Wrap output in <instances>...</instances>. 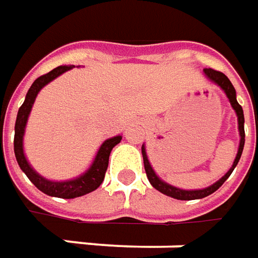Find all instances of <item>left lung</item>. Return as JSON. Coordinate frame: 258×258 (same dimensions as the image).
<instances>
[{
	"mask_svg": "<svg viewBox=\"0 0 258 258\" xmlns=\"http://www.w3.org/2000/svg\"><path fill=\"white\" fill-rule=\"evenodd\" d=\"M204 75L205 77L213 82L215 85L218 86L221 90H223L225 96L228 97L230 100V104L235 110V114H237V120H238V132H240V145H238V151H237V155H235V159H234L231 168L227 171V173L224 175L223 178H220L217 182H214L213 185L207 186V188H203V189H181L178 186H173L171 183L165 182L162 181L156 172L154 171L152 165L148 159V154H146V148L145 145H142V156H144V165H145V171H146V176L149 179L151 185L154 186L155 189H158L159 192L165 194L171 198H175V200H182V201H189V200H201V198H205L208 195H211L213 192H215L221 185H223L227 178L231 175V172L234 171V168L237 166L240 158H241V154H243L244 149V142H245V134H244V113H243V107L238 104L237 102V96H235V89L234 86L231 85V82L228 80V77L221 73V72H217V70H213V69H204Z\"/></svg>",
	"mask_w": 258,
	"mask_h": 258,
	"instance_id": "left-lung-1",
	"label": "left lung"
}]
</instances>
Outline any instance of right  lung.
I'll use <instances>...</instances> for the list:
<instances>
[{
	"mask_svg": "<svg viewBox=\"0 0 258 258\" xmlns=\"http://www.w3.org/2000/svg\"><path fill=\"white\" fill-rule=\"evenodd\" d=\"M73 67L75 66H58V67L53 69L50 73L40 76L35 80L34 83L31 85V87L28 89L27 94H25L24 103L18 109L14 129V154L21 171L28 176V179L34 183L41 192L47 194L50 197L64 198V200H72V198L82 197V195L92 192V191L97 189L100 186V183L103 182L104 179V173H106V169H107V165H109V155H110L114 146L122 141L120 135L106 139L103 144L100 145L92 165L86 169L85 172L80 173L76 178H72V179H66V181L47 179L30 165L24 154V134L25 126H27V122H28V116L31 113L33 104L35 102V97L44 86L48 85L50 82H53L58 76L72 70Z\"/></svg>",
	"mask_w": 258,
	"mask_h": 258,
	"instance_id": "obj_1",
	"label": "right lung"
}]
</instances>
